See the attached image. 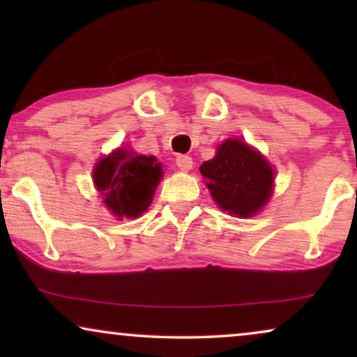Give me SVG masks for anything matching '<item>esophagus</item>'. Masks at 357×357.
Wrapping results in <instances>:
<instances>
[{"mask_svg": "<svg viewBox=\"0 0 357 357\" xmlns=\"http://www.w3.org/2000/svg\"><path fill=\"white\" fill-rule=\"evenodd\" d=\"M175 164H177V167L180 170H183V172H188V170L193 167V159L190 158V155L180 154V155H177V159H175Z\"/></svg>", "mask_w": 357, "mask_h": 357, "instance_id": "34e87169", "label": "esophagus"}]
</instances>
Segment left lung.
<instances>
[{
	"label": "left lung",
	"instance_id": "obj_1",
	"mask_svg": "<svg viewBox=\"0 0 357 357\" xmlns=\"http://www.w3.org/2000/svg\"><path fill=\"white\" fill-rule=\"evenodd\" d=\"M199 172L208 180L218 206L241 218L260 211L275 180L270 164L237 139L224 141L214 159L203 162Z\"/></svg>",
	"mask_w": 357,
	"mask_h": 357
}]
</instances>
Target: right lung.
<instances>
[{
	"mask_svg": "<svg viewBox=\"0 0 357 357\" xmlns=\"http://www.w3.org/2000/svg\"><path fill=\"white\" fill-rule=\"evenodd\" d=\"M162 177L160 164L153 155L119 149L96 165L94 183L104 203L115 216L138 218L153 202Z\"/></svg>",
	"mask_w": 357,
	"mask_h": 357,
	"instance_id": "right-lung-1",
	"label": "right lung"
}]
</instances>
